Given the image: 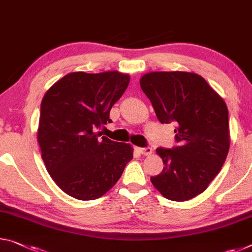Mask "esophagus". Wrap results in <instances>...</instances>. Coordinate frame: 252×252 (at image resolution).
Segmentation results:
<instances>
[{"label": "esophagus", "instance_id": "1", "mask_svg": "<svg viewBox=\"0 0 252 252\" xmlns=\"http://www.w3.org/2000/svg\"><path fill=\"white\" fill-rule=\"evenodd\" d=\"M138 151L143 156H150L153 154V148L146 147V148H138Z\"/></svg>", "mask_w": 252, "mask_h": 252}]
</instances>
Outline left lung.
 <instances>
[{"label":"left lung","mask_w":252,"mask_h":252,"mask_svg":"<svg viewBox=\"0 0 252 252\" xmlns=\"http://www.w3.org/2000/svg\"><path fill=\"white\" fill-rule=\"evenodd\" d=\"M140 86L159 121L177 123V146L156 149L165 166L150 181L170 201L194 198L219 174L229 153L225 102L202 76L189 71H151L140 78Z\"/></svg>","instance_id":"left-lung-1"}]
</instances>
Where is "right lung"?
Masks as SVG:
<instances>
[{"label": "right lung", "mask_w": 252, "mask_h": 252, "mask_svg": "<svg viewBox=\"0 0 252 252\" xmlns=\"http://www.w3.org/2000/svg\"><path fill=\"white\" fill-rule=\"evenodd\" d=\"M130 82L117 70L75 71L46 92L40 107L38 142L48 173L69 196L92 201L104 195L133 158L129 143L97 132Z\"/></svg>", "instance_id": "add662e5"}]
</instances>
